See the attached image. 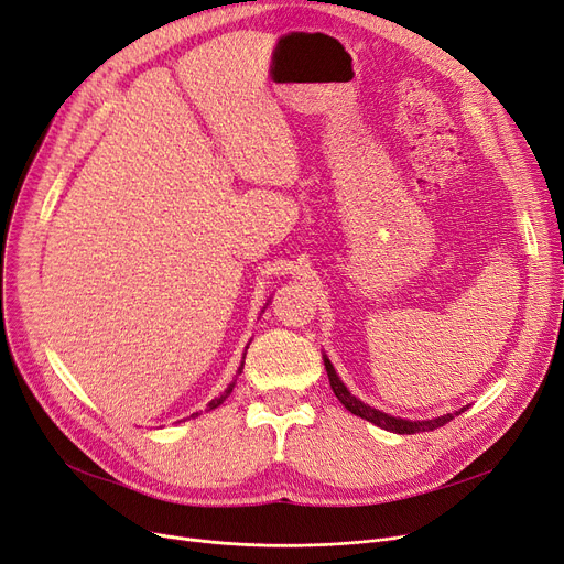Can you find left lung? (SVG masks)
<instances>
[{
  "mask_svg": "<svg viewBox=\"0 0 564 564\" xmlns=\"http://www.w3.org/2000/svg\"><path fill=\"white\" fill-rule=\"evenodd\" d=\"M324 366H326V372H328V381H330L333 393L337 395V400H340L351 414H356V416H360V419H366V421H370V423H375V425H379V427H384V431L398 433V435H414V433L435 431V427L448 423L454 416H458V414H463L465 410H469V404H467V408H460V410L454 412V414H444V416L427 419V421H410V419L391 416V414H384V412H379V410L370 408V404H366V402H360L356 395H351L349 389L343 384V379L337 377L333 364H330V360H328L326 356H324Z\"/></svg>",
  "mask_w": 564,
  "mask_h": 564,
  "instance_id": "left-lung-1",
  "label": "left lung"
}]
</instances>
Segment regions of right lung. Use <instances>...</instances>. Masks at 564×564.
I'll list each match as a JSON object with an SVG mask.
<instances>
[{"label":"right lung","mask_w":564,"mask_h":564,"mask_svg":"<svg viewBox=\"0 0 564 564\" xmlns=\"http://www.w3.org/2000/svg\"><path fill=\"white\" fill-rule=\"evenodd\" d=\"M242 358H245V356H242ZM242 366H245V360H242V364H240V368H238V375H240V372H242ZM234 387H236V379H234V381H231V384H229V387H227V389H224V393H219V395H217V398H215V400H210V402H208V410H215V408H219V404H221V402H224V400H227V398H229V395H231V391H234ZM192 416H198V412H196V414H192Z\"/></svg>","instance_id":"add662e5"}]
</instances>
